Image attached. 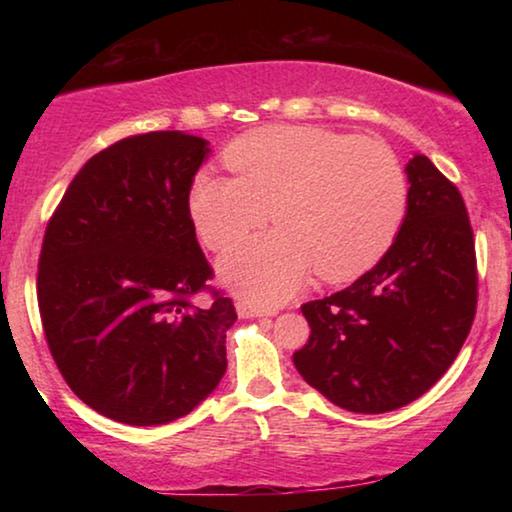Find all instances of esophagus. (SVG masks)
Here are the masks:
<instances>
[{
	"mask_svg": "<svg viewBox=\"0 0 512 512\" xmlns=\"http://www.w3.org/2000/svg\"><path fill=\"white\" fill-rule=\"evenodd\" d=\"M237 311L241 318H264V316H273L275 311H266V309H259L255 305H248V302H239Z\"/></svg>",
	"mask_w": 512,
	"mask_h": 512,
	"instance_id": "esophagus-1",
	"label": "esophagus"
}]
</instances>
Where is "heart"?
I'll list each match as a JSON object with an SVG mask.
<instances>
[{
  "mask_svg": "<svg viewBox=\"0 0 512 512\" xmlns=\"http://www.w3.org/2000/svg\"><path fill=\"white\" fill-rule=\"evenodd\" d=\"M232 176L201 171L189 216L203 244L225 250L262 228L271 207L280 225L221 259V277L241 296L273 307L309 273L343 282L377 262L400 230L409 187L391 146L318 126H266L225 151Z\"/></svg>",
  "mask_w": 512,
  "mask_h": 512,
  "instance_id": "heart-1",
  "label": "heart"
}]
</instances>
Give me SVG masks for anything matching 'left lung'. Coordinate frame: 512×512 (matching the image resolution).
<instances>
[{"instance_id":"obj_1","label":"left lung","mask_w":512,"mask_h":512,"mask_svg":"<svg viewBox=\"0 0 512 512\" xmlns=\"http://www.w3.org/2000/svg\"><path fill=\"white\" fill-rule=\"evenodd\" d=\"M406 178V216L377 266L302 305L311 334L293 363L345 411L386 413L418 400L452 366L476 314L474 235L461 192L427 155H413Z\"/></svg>"}]
</instances>
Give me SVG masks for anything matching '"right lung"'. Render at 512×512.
<instances>
[{
  "label": "right lung",
  "mask_w": 512,
  "mask_h": 512,
  "mask_svg": "<svg viewBox=\"0 0 512 512\" xmlns=\"http://www.w3.org/2000/svg\"><path fill=\"white\" fill-rule=\"evenodd\" d=\"M210 142L183 131L119 140L83 164L51 216L38 307L60 375L110 420L153 427L194 411L228 368L230 298L210 307L212 266L189 189Z\"/></svg>",
  "instance_id": "obj_1"
}]
</instances>
